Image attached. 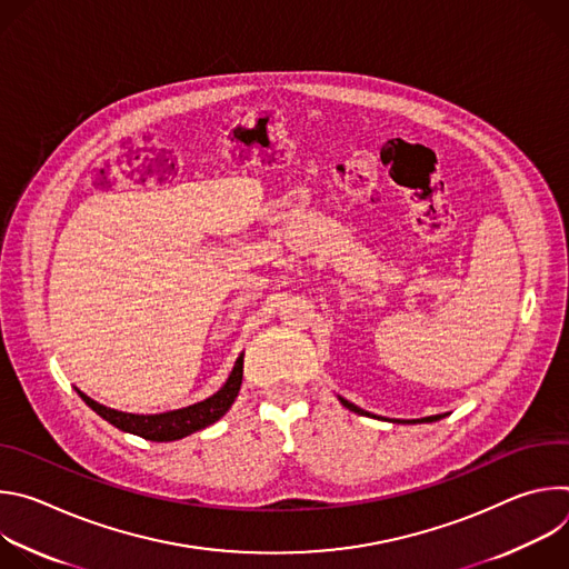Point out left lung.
Segmentation results:
<instances>
[{"label": "left lung", "mask_w": 569, "mask_h": 569, "mask_svg": "<svg viewBox=\"0 0 569 569\" xmlns=\"http://www.w3.org/2000/svg\"><path fill=\"white\" fill-rule=\"evenodd\" d=\"M340 398V402L345 405L347 410H351V412H356V415H362V417H371V419H382V417H376V415H371V412H367V410H360L358 405H353V402H349L347 398H342V396H338ZM446 415H435V417H426V419H412V421H391V423H435V421H439V419H443Z\"/></svg>", "instance_id": "left-lung-1"}]
</instances>
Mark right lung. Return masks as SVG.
<instances>
[{"label": "right lung", "instance_id": "1", "mask_svg": "<svg viewBox=\"0 0 569 569\" xmlns=\"http://www.w3.org/2000/svg\"><path fill=\"white\" fill-rule=\"evenodd\" d=\"M242 356L246 353H240L236 358V365H233L227 382L213 396H209L200 402H193V405H189V408H182V410H171V412H161V415H130V412H119V410L106 408V405L97 402L94 398H90L80 389H76V391L101 419H106L121 432H130L141 439H148V441H178L198 430L213 426L218 419H222L229 412V408L240 391V382H242Z\"/></svg>", "mask_w": 569, "mask_h": 569}]
</instances>
